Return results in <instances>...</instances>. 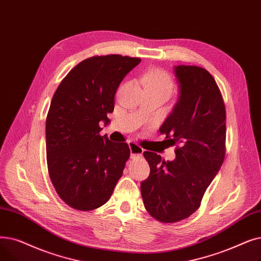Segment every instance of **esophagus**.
Masks as SVG:
<instances>
[{"label":"esophagus","mask_w":261,"mask_h":261,"mask_svg":"<svg viewBox=\"0 0 261 261\" xmlns=\"http://www.w3.org/2000/svg\"><path fill=\"white\" fill-rule=\"evenodd\" d=\"M128 146H129V151H130V156L132 157H137V156H141L144 152L143 148L138 145L136 142H129L128 143Z\"/></svg>","instance_id":"obj_1"}]
</instances>
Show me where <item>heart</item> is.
Segmentation results:
<instances>
[{"label":"heart","mask_w":261,"mask_h":261,"mask_svg":"<svg viewBox=\"0 0 261 261\" xmlns=\"http://www.w3.org/2000/svg\"><path fill=\"white\" fill-rule=\"evenodd\" d=\"M142 83L145 89L157 91L168 96H170L173 89H174V83H173L171 76L161 70H155L146 74L142 80Z\"/></svg>","instance_id":"heart-1"}]
</instances>
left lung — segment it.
Masks as SVG:
<instances>
[{"label":"left lung","mask_w":261,"mask_h":261,"mask_svg":"<svg viewBox=\"0 0 261 261\" xmlns=\"http://www.w3.org/2000/svg\"><path fill=\"white\" fill-rule=\"evenodd\" d=\"M173 72L178 97L159 130L170 145L177 144L176 157L165 161L143 152L151 172L140 185L146 210L164 223L196 212L225 157V106L215 79L196 66H175Z\"/></svg>","instance_id":"left-lung-1"}]
</instances>
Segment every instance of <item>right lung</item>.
<instances>
[{"label":"right lung","mask_w":261,"mask_h":261,"mask_svg":"<svg viewBox=\"0 0 261 261\" xmlns=\"http://www.w3.org/2000/svg\"><path fill=\"white\" fill-rule=\"evenodd\" d=\"M140 58H87L63 80L45 122L49 178L66 204L83 212L104 205L114 192L130 151L125 142L101 136L115 108L119 85Z\"/></svg>","instance_id":"obj_1"}]
</instances>
